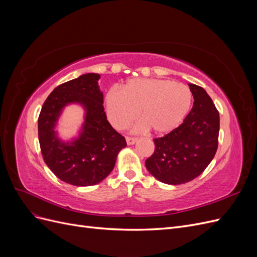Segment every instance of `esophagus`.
<instances>
[{"label": "esophagus", "mask_w": 257, "mask_h": 257, "mask_svg": "<svg viewBox=\"0 0 257 257\" xmlns=\"http://www.w3.org/2000/svg\"><path fill=\"white\" fill-rule=\"evenodd\" d=\"M125 139H126L127 145H134V144L137 142V138H135V137H130V136H127Z\"/></svg>", "instance_id": "34e87169"}]
</instances>
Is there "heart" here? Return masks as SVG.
<instances>
[{
  "mask_svg": "<svg viewBox=\"0 0 257 257\" xmlns=\"http://www.w3.org/2000/svg\"><path fill=\"white\" fill-rule=\"evenodd\" d=\"M192 91L182 83L167 79H131L122 91L111 89L106 95V110L112 125L122 130L141 118L155 134H165L178 127L188 115Z\"/></svg>",
  "mask_w": 257,
  "mask_h": 257,
  "instance_id": "obj_1",
  "label": "heart"
}]
</instances>
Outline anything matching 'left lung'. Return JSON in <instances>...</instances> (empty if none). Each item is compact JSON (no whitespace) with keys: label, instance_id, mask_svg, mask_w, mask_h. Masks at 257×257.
<instances>
[{"label":"left lung","instance_id":"left-lung-1","mask_svg":"<svg viewBox=\"0 0 257 257\" xmlns=\"http://www.w3.org/2000/svg\"><path fill=\"white\" fill-rule=\"evenodd\" d=\"M189 85L192 110L177 128L153 139L154 153L146 160L149 173L163 183L182 184L198 177L214 158L219 144V111L203 88Z\"/></svg>","mask_w":257,"mask_h":257}]
</instances>
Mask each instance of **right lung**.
I'll list each match as a JSON object with an SVG mask.
<instances>
[{
    "label": "right lung",
    "mask_w": 257,
    "mask_h": 257,
    "mask_svg": "<svg viewBox=\"0 0 257 257\" xmlns=\"http://www.w3.org/2000/svg\"><path fill=\"white\" fill-rule=\"evenodd\" d=\"M99 78L98 74L90 73L58 85L38 116V139L46 165L62 181L76 186L103 181L113 169L116 155L126 147L125 138L107 120ZM72 102L83 105L85 122L79 138L64 143L54 127L61 109Z\"/></svg>",
    "instance_id": "add662e5"
}]
</instances>
